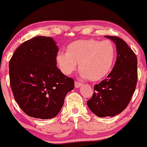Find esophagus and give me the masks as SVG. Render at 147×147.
<instances>
[{
	"mask_svg": "<svg viewBox=\"0 0 147 147\" xmlns=\"http://www.w3.org/2000/svg\"><path fill=\"white\" fill-rule=\"evenodd\" d=\"M82 82H78V81L75 82V88H80V87L82 86Z\"/></svg>",
	"mask_w": 147,
	"mask_h": 147,
	"instance_id": "obj_1",
	"label": "esophagus"
}]
</instances>
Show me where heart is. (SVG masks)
Returning <instances> with one entry per match:
<instances>
[{
	"label": "heart",
	"instance_id": "obj_1",
	"mask_svg": "<svg viewBox=\"0 0 147 147\" xmlns=\"http://www.w3.org/2000/svg\"><path fill=\"white\" fill-rule=\"evenodd\" d=\"M116 50L110 40H79L67 46L66 52L59 51L56 60L62 74H71L77 67L82 77L92 82L103 80L112 71Z\"/></svg>",
	"mask_w": 147,
	"mask_h": 147
}]
</instances>
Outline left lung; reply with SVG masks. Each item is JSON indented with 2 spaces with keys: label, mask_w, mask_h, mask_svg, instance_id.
<instances>
[{
  "label": "left lung",
  "mask_w": 147,
  "mask_h": 147,
  "mask_svg": "<svg viewBox=\"0 0 147 147\" xmlns=\"http://www.w3.org/2000/svg\"><path fill=\"white\" fill-rule=\"evenodd\" d=\"M116 45L117 59L107 78L94 86L93 96L87 102L98 117L115 116L127 107L137 85V57L127 42L119 37L106 36Z\"/></svg>",
  "instance_id": "left-lung-1"
}]
</instances>
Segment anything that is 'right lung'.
I'll return each mask as SVG.
<instances>
[{"mask_svg": "<svg viewBox=\"0 0 147 147\" xmlns=\"http://www.w3.org/2000/svg\"><path fill=\"white\" fill-rule=\"evenodd\" d=\"M59 49L51 37L38 36L23 42L9 61L10 86L23 112L35 119H52L74 80L57 67Z\"/></svg>", "mask_w": 147, "mask_h": 147, "instance_id": "1", "label": "right lung"}]
</instances>
